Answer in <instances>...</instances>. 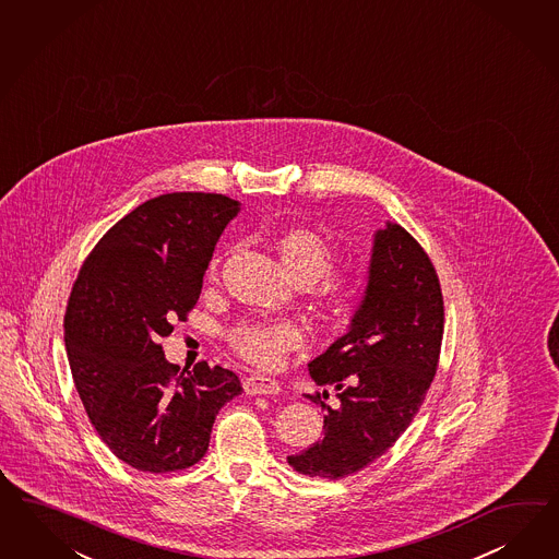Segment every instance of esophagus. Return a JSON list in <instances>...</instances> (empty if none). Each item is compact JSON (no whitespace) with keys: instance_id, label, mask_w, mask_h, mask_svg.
I'll return each mask as SVG.
<instances>
[{"instance_id":"esophagus-1","label":"esophagus","mask_w":559,"mask_h":559,"mask_svg":"<svg viewBox=\"0 0 559 559\" xmlns=\"http://www.w3.org/2000/svg\"><path fill=\"white\" fill-rule=\"evenodd\" d=\"M245 390L255 396H277L282 392V385L267 376L251 373L249 378H245Z\"/></svg>"}]
</instances>
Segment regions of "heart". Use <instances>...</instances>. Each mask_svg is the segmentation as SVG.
Here are the masks:
<instances>
[{
    "label": "heart",
    "mask_w": 559,
    "mask_h": 559,
    "mask_svg": "<svg viewBox=\"0 0 559 559\" xmlns=\"http://www.w3.org/2000/svg\"><path fill=\"white\" fill-rule=\"evenodd\" d=\"M273 242L287 272L298 282L314 284L322 277L317 294L331 310L345 314L357 304L359 287L349 280L335 277L329 273L333 270L335 253L319 233L304 226H292L282 230ZM221 261V257L212 261V277H216ZM228 341L235 347V352L247 361L272 369L284 361L286 353L294 352L302 345V331L289 320H247L228 333Z\"/></svg>",
    "instance_id": "obj_1"
}]
</instances>
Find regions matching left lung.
<instances>
[{"label": "left lung", "mask_w": 559, "mask_h": 559, "mask_svg": "<svg viewBox=\"0 0 559 559\" xmlns=\"http://www.w3.org/2000/svg\"><path fill=\"white\" fill-rule=\"evenodd\" d=\"M443 294L425 249L400 224L376 230L364 300L347 335L308 364L336 402L310 396L324 415L322 439L289 455L310 478L338 479L376 462L408 429L437 373Z\"/></svg>", "instance_id": "left-lung-1"}]
</instances>
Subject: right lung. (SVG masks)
I'll list each match as a JSON object with an SVG mask.
<instances>
[{
  "instance_id": "right-lung-1",
  "label": "right lung",
  "mask_w": 559,
  "mask_h": 559,
  "mask_svg": "<svg viewBox=\"0 0 559 559\" xmlns=\"http://www.w3.org/2000/svg\"><path fill=\"white\" fill-rule=\"evenodd\" d=\"M240 204L223 193H163L134 207L81 265L64 349L99 439L134 469L165 474L206 455L214 418L242 385L206 361L169 364L159 336L188 319L207 263Z\"/></svg>"
}]
</instances>
